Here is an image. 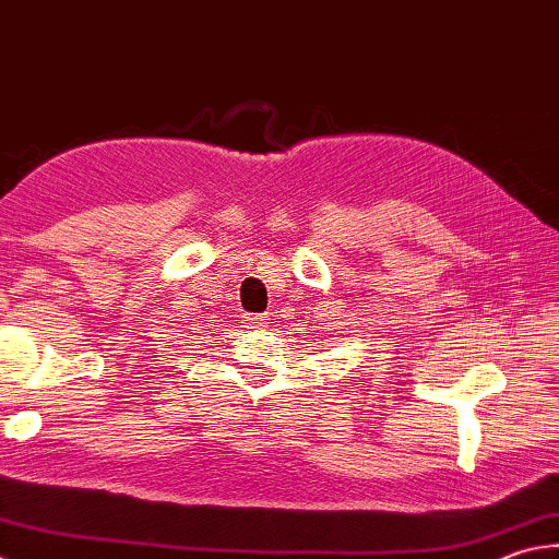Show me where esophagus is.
Returning <instances> with one entry per match:
<instances>
[{"label":"esophagus","instance_id":"obj_1","mask_svg":"<svg viewBox=\"0 0 559 559\" xmlns=\"http://www.w3.org/2000/svg\"><path fill=\"white\" fill-rule=\"evenodd\" d=\"M248 323H250V325H262V323H267V316H262V319H252V316H250Z\"/></svg>","mask_w":559,"mask_h":559}]
</instances>
